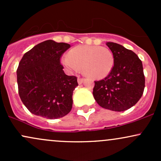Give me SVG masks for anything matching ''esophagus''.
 Here are the masks:
<instances>
[{"label": "esophagus", "mask_w": 161, "mask_h": 161, "mask_svg": "<svg viewBox=\"0 0 161 161\" xmlns=\"http://www.w3.org/2000/svg\"><path fill=\"white\" fill-rule=\"evenodd\" d=\"M83 81H84V79L83 78H78V83L79 84H82L83 82Z\"/></svg>", "instance_id": "esophagus-1"}]
</instances>
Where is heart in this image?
Segmentation results:
<instances>
[{
  "label": "heart",
  "mask_w": 161,
  "mask_h": 161,
  "mask_svg": "<svg viewBox=\"0 0 161 161\" xmlns=\"http://www.w3.org/2000/svg\"><path fill=\"white\" fill-rule=\"evenodd\" d=\"M114 63L111 51L99 46H76L69 51L68 57L62 58V64L69 71L78 72L79 68H82L85 74L95 79L108 75Z\"/></svg>",
  "instance_id": "obj_1"
}]
</instances>
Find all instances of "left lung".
I'll return each instance as SVG.
<instances>
[{"label": "left lung", "instance_id": "8db88e82", "mask_svg": "<svg viewBox=\"0 0 161 161\" xmlns=\"http://www.w3.org/2000/svg\"><path fill=\"white\" fill-rule=\"evenodd\" d=\"M107 45L114 55V66L104 79L95 81L93 95L103 108L124 111L143 95L145 79L142 63L136 53L121 45L108 42Z\"/></svg>", "mask_w": 161, "mask_h": 161}]
</instances>
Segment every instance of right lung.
<instances>
[{
  "label": "right lung",
  "instance_id": "1",
  "mask_svg": "<svg viewBox=\"0 0 161 161\" xmlns=\"http://www.w3.org/2000/svg\"><path fill=\"white\" fill-rule=\"evenodd\" d=\"M70 47L64 42L47 40L23 55L18 66V92L22 102L35 115L57 119L70 112L77 77L67 75L60 64Z\"/></svg>",
  "mask_w": 161,
  "mask_h": 161
}]
</instances>
